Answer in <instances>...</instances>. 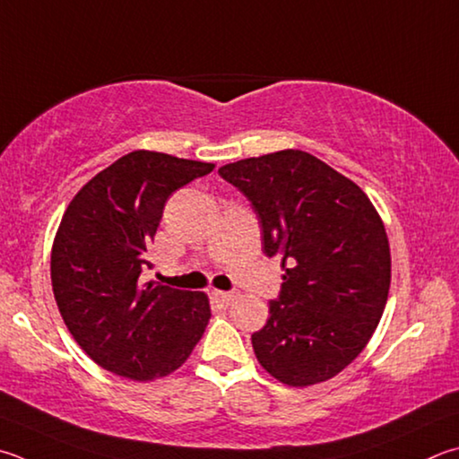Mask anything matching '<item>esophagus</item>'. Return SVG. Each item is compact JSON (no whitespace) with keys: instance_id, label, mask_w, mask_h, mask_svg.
<instances>
[{"instance_id":"1","label":"esophagus","mask_w":459,"mask_h":459,"mask_svg":"<svg viewBox=\"0 0 459 459\" xmlns=\"http://www.w3.org/2000/svg\"><path fill=\"white\" fill-rule=\"evenodd\" d=\"M212 297L216 299V301H221L222 305H230L238 295L235 293V290H214Z\"/></svg>"}]
</instances>
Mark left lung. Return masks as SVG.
I'll use <instances>...</instances> for the list:
<instances>
[{
	"label": "left lung",
	"instance_id": "left-lung-1",
	"mask_svg": "<svg viewBox=\"0 0 459 459\" xmlns=\"http://www.w3.org/2000/svg\"><path fill=\"white\" fill-rule=\"evenodd\" d=\"M251 203L281 293L253 333L258 363L293 387L327 381L368 345L387 303L385 227L363 190L303 150L219 169Z\"/></svg>",
	"mask_w": 459,
	"mask_h": 459
}]
</instances>
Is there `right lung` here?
I'll list each match as a JSON object with an SVG mask.
<instances>
[{
  "instance_id": "right-lung-1",
  "label": "right lung",
  "mask_w": 459,
  "mask_h": 459,
  "mask_svg": "<svg viewBox=\"0 0 459 459\" xmlns=\"http://www.w3.org/2000/svg\"><path fill=\"white\" fill-rule=\"evenodd\" d=\"M214 164L136 150L72 198L52 248L57 309L100 368L146 381L178 369L211 316L204 293L140 285L164 204Z\"/></svg>"
}]
</instances>
